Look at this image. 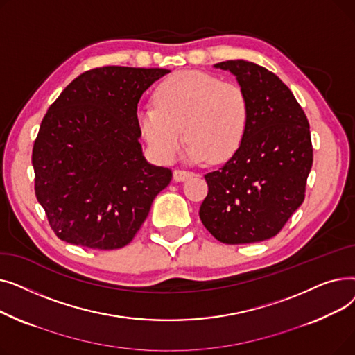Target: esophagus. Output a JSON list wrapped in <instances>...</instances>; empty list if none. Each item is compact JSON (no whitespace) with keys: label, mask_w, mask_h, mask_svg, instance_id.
<instances>
[{"label":"esophagus","mask_w":355,"mask_h":355,"mask_svg":"<svg viewBox=\"0 0 355 355\" xmlns=\"http://www.w3.org/2000/svg\"><path fill=\"white\" fill-rule=\"evenodd\" d=\"M173 175H174L175 181H185L187 178L193 177L194 173L193 171H185V170H174Z\"/></svg>","instance_id":"esophagus-1"}]
</instances>
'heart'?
<instances>
[{
	"label": "heart",
	"instance_id": "1",
	"mask_svg": "<svg viewBox=\"0 0 355 355\" xmlns=\"http://www.w3.org/2000/svg\"><path fill=\"white\" fill-rule=\"evenodd\" d=\"M249 112V99L240 85L201 71H180L155 89L154 105L139 109L137 122L158 161L173 162L185 134L190 141L189 161L210 158L218 164L237 153Z\"/></svg>",
	"mask_w": 355,
	"mask_h": 355
}]
</instances>
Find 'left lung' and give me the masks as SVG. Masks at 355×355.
I'll return each instance as SVG.
<instances>
[{"label":"left lung","instance_id":"left-lung-1","mask_svg":"<svg viewBox=\"0 0 355 355\" xmlns=\"http://www.w3.org/2000/svg\"><path fill=\"white\" fill-rule=\"evenodd\" d=\"M236 76L249 99V125L237 153L204 175L200 218L218 241L243 245L276 236L305 198L312 166L309 123L289 87L246 60L214 64Z\"/></svg>","mask_w":355,"mask_h":355}]
</instances>
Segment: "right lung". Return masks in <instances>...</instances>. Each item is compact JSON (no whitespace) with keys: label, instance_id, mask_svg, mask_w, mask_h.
Segmentation results:
<instances>
[{"label":"right lung","instance_id":"1","mask_svg":"<svg viewBox=\"0 0 355 355\" xmlns=\"http://www.w3.org/2000/svg\"><path fill=\"white\" fill-rule=\"evenodd\" d=\"M166 69L105 66L82 73L49 107L33 146L35 197L67 243L114 250L145 221L171 170L142 155V93Z\"/></svg>","mask_w":355,"mask_h":355}]
</instances>
